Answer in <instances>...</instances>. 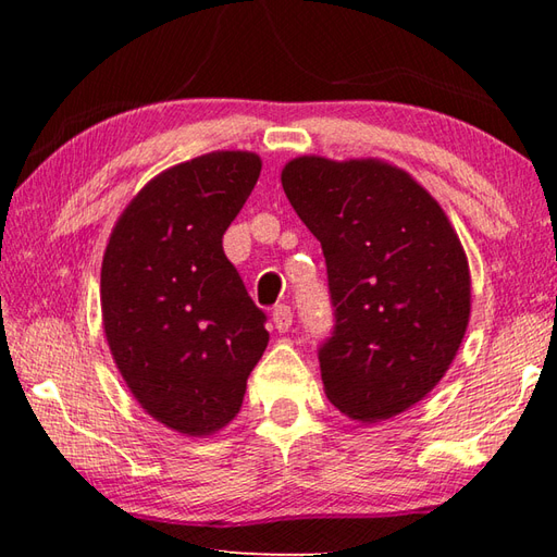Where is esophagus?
Masks as SVG:
<instances>
[{"label":"esophagus","instance_id":"esophagus-1","mask_svg":"<svg viewBox=\"0 0 557 557\" xmlns=\"http://www.w3.org/2000/svg\"><path fill=\"white\" fill-rule=\"evenodd\" d=\"M292 321H294V313L289 306H285V304L275 306V311H272V323H275L280 333H287V330L292 327Z\"/></svg>","mask_w":557,"mask_h":557}]
</instances>
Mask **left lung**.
<instances>
[{
    "mask_svg": "<svg viewBox=\"0 0 557 557\" xmlns=\"http://www.w3.org/2000/svg\"><path fill=\"white\" fill-rule=\"evenodd\" d=\"M282 188L327 265L335 325L318 347L327 399L363 423L417 405L469 323L467 256L443 208L381 160L304 156L282 170Z\"/></svg>",
    "mask_w": 557,
    "mask_h": 557,
    "instance_id": "1",
    "label": "left lung"
}]
</instances>
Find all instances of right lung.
<instances>
[{
  "label": "right lung",
  "mask_w": 557,
  "mask_h": 557,
  "mask_svg": "<svg viewBox=\"0 0 557 557\" xmlns=\"http://www.w3.org/2000/svg\"><path fill=\"white\" fill-rule=\"evenodd\" d=\"M260 174L222 150L158 174L122 212L102 258V323L116 369L152 419L210 435L242 409L268 347V315L222 236Z\"/></svg>",
  "instance_id": "add662e5"
}]
</instances>
